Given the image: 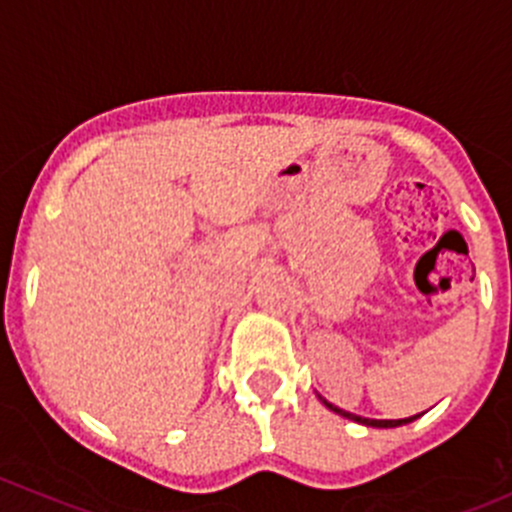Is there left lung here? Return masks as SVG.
Returning <instances> with one entry per match:
<instances>
[{
  "mask_svg": "<svg viewBox=\"0 0 512 512\" xmlns=\"http://www.w3.org/2000/svg\"><path fill=\"white\" fill-rule=\"evenodd\" d=\"M319 399H322V396H319ZM322 404L327 406V409H332L334 414H339V416H344V418H349V421H356V423H364V426H374V428H396V426H404V423H411V421H416L418 416H409V418H394V421H381V418H364V416H356V414H349V411H344V409H339V406H334V404H329V401H324L322 399Z\"/></svg>",
  "mask_w": 512,
  "mask_h": 512,
  "instance_id": "obj_1",
  "label": "left lung"
}]
</instances>
